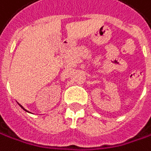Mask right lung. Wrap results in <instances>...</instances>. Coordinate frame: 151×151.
<instances>
[{"instance_id": "1", "label": "right lung", "mask_w": 151, "mask_h": 151, "mask_svg": "<svg viewBox=\"0 0 151 151\" xmlns=\"http://www.w3.org/2000/svg\"><path fill=\"white\" fill-rule=\"evenodd\" d=\"M19 105H20V104H19ZM20 106H21V108H22V109H24L25 111H26V109H24V108H23V107H22V105H20ZM28 112H29V111H28Z\"/></svg>"}]
</instances>
